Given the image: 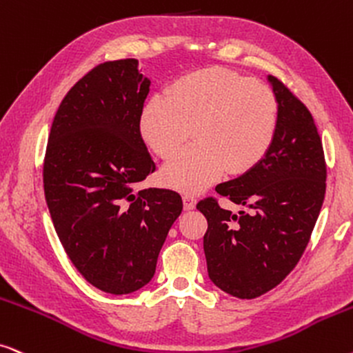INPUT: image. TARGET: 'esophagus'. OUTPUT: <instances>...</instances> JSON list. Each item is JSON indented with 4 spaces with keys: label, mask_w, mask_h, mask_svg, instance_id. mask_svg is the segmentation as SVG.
<instances>
[{
    "label": "esophagus",
    "mask_w": 353,
    "mask_h": 353,
    "mask_svg": "<svg viewBox=\"0 0 353 353\" xmlns=\"http://www.w3.org/2000/svg\"><path fill=\"white\" fill-rule=\"evenodd\" d=\"M183 205H185V210H193L196 208V198L191 194L183 196Z\"/></svg>",
    "instance_id": "esophagus-1"
}]
</instances>
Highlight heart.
Masks as SVG:
<instances>
[{
	"mask_svg": "<svg viewBox=\"0 0 353 353\" xmlns=\"http://www.w3.org/2000/svg\"><path fill=\"white\" fill-rule=\"evenodd\" d=\"M279 105L269 87L225 68H204L178 77L165 97L155 95L141 113L145 144L163 159L183 148L193 130L196 144L163 167L168 188L199 193L225 170L233 176L258 167L277 131Z\"/></svg>",
	"mask_w": 353,
	"mask_h": 353,
	"instance_id": "b5f03b06",
	"label": "heart"
}]
</instances>
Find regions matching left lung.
<instances>
[{"mask_svg": "<svg viewBox=\"0 0 353 353\" xmlns=\"http://www.w3.org/2000/svg\"><path fill=\"white\" fill-rule=\"evenodd\" d=\"M274 143L253 170L221 183L216 191L251 212L222 209L208 198L204 254L214 285L236 299H256L279 285L308 245L326 193L323 143L310 110L277 77Z\"/></svg>", "mask_w": 353, "mask_h": 353, "instance_id": "8db88e82", "label": "left lung"}]
</instances>
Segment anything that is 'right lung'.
<instances>
[{"instance_id":"1","label":"right lung","mask_w":353,"mask_h":353,"mask_svg":"<svg viewBox=\"0 0 353 353\" xmlns=\"http://www.w3.org/2000/svg\"><path fill=\"white\" fill-rule=\"evenodd\" d=\"M137 65L107 61L71 87L43 163L45 199L63 248L87 282L112 295L152 281L183 209L175 191H134L155 170L139 130L150 81Z\"/></svg>"}]
</instances>
